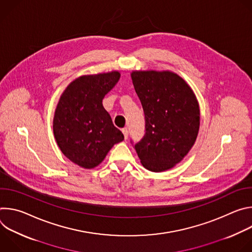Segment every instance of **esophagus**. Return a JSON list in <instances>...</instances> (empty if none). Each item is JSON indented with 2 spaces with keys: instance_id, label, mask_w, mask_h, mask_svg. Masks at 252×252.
I'll return each mask as SVG.
<instances>
[{
  "instance_id": "esophagus-1",
  "label": "esophagus",
  "mask_w": 252,
  "mask_h": 252,
  "mask_svg": "<svg viewBox=\"0 0 252 252\" xmlns=\"http://www.w3.org/2000/svg\"><path fill=\"white\" fill-rule=\"evenodd\" d=\"M122 131H123V133H124V135H125V138L126 139V138H127V136H128V130H127V128H126V127H125V128H123V129H122Z\"/></svg>"
}]
</instances>
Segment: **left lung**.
Masks as SVG:
<instances>
[{
  "instance_id": "left-lung-1",
  "label": "left lung",
  "mask_w": 252,
  "mask_h": 252,
  "mask_svg": "<svg viewBox=\"0 0 252 252\" xmlns=\"http://www.w3.org/2000/svg\"><path fill=\"white\" fill-rule=\"evenodd\" d=\"M130 76L146 120V133L133 148L147 169L167 170L194 145L200 121L197 99L172 71L135 70Z\"/></svg>"
}]
</instances>
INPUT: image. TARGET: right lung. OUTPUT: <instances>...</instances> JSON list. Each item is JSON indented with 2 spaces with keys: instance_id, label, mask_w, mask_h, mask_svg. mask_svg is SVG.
Here are the masks:
<instances>
[{
  "instance_id": "obj_1",
  "label": "right lung",
  "mask_w": 252,
  "mask_h": 252,
  "mask_svg": "<svg viewBox=\"0 0 252 252\" xmlns=\"http://www.w3.org/2000/svg\"><path fill=\"white\" fill-rule=\"evenodd\" d=\"M120 77L117 70L82 76L66 87L58 102L53 122L56 141L70 161L84 168L98 165L125 138L102 105Z\"/></svg>"
}]
</instances>
